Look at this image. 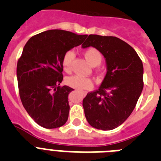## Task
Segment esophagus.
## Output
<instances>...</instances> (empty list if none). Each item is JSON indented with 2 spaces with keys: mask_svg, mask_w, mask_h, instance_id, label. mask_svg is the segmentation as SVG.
I'll use <instances>...</instances> for the list:
<instances>
[{
  "mask_svg": "<svg viewBox=\"0 0 161 161\" xmlns=\"http://www.w3.org/2000/svg\"><path fill=\"white\" fill-rule=\"evenodd\" d=\"M81 95H82V97H85V93H84V92H81Z\"/></svg>",
  "mask_w": 161,
  "mask_h": 161,
  "instance_id": "esophagus-1",
  "label": "esophagus"
}]
</instances>
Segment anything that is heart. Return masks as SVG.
<instances>
[{"label": "heart", "mask_w": 161, "mask_h": 161, "mask_svg": "<svg viewBox=\"0 0 161 161\" xmlns=\"http://www.w3.org/2000/svg\"><path fill=\"white\" fill-rule=\"evenodd\" d=\"M74 56L75 55L72 51H68L64 55L63 59H62V65H63L64 70L67 73H69L72 71V65ZM85 57L92 66H98L99 64H101L102 61V54L97 49L94 47L88 48L85 52ZM66 84L70 87L80 89V90L89 89L93 86V81L90 78L78 76V75H74V76L67 78Z\"/></svg>", "instance_id": "1"}]
</instances>
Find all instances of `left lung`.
<instances>
[{
	"instance_id": "1",
	"label": "left lung",
	"mask_w": 161,
	"mask_h": 161,
	"mask_svg": "<svg viewBox=\"0 0 161 161\" xmlns=\"http://www.w3.org/2000/svg\"><path fill=\"white\" fill-rule=\"evenodd\" d=\"M89 47L106 58L107 72L99 89L83 99L85 118L94 128L113 130L136 107L143 88V63L133 47L117 37L89 35L82 44Z\"/></svg>"
}]
</instances>
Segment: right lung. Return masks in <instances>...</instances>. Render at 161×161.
Returning <instances> with one entry per match:
<instances>
[{"instance_id":"right-lung-1","label":"right lung","mask_w":161,"mask_h":161,"mask_svg":"<svg viewBox=\"0 0 161 161\" xmlns=\"http://www.w3.org/2000/svg\"><path fill=\"white\" fill-rule=\"evenodd\" d=\"M87 36L50 30L31 37L24 47L17 64L20 98L30 116L44 128H57L68 120V93L74 89L60 86L62 59Z\"/></svg>"}]
</instances>
